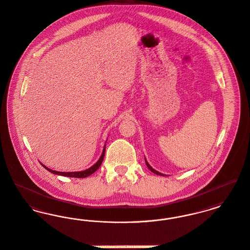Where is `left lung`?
<instances>
[{
	"label": "left lung",
	"instance_id": "1",
	"mask_svg": "<svg viewBox=\"0 0 250 250\" xmlns=\"http://www.w3.org/2000/svg\"><path fill=\"white\" fill-rule=\"evenodd\" d=\"M145 162H146V165H147V167H149V169H150L151 172H153L154 174H157V175H161V176H166V174H163V173H161V172H159V171L155 170L154 168H152V167H151V166H150V164L148 163V161L146 160V158H145Z\"/></svg>",
	"mask_w": 250,
	"mask_h": 250
}]
</instances>
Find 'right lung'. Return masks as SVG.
<instances>
[{
    "instance_id": "right-lung-1",
    "label": "right lung",
    "mask_w": 250,
    "mask_h": 250,
    "mask_svg": "<svg viewBox=\"0 0 250 250\" xmlns=\"http://www.w3.org/2000/svg\"><path fill=\"white\" fill-rule=\"evenodd\" d=\"M105 149H106V145H104V148H103V151L101 153V156L100 157V159L97 161L96 164H94L93 166L90 167L89 168L85 169V170H82V171H68V172H64V171H57V170H53L49 167H47L46 166H44L42 163H41L43 167H45L48 171H50L51 173H54V174H57V175H62V176H67V177H75V178H85L89 175H91L92 173H94L99 167H100L102 161H103V158H104V155H105Z\"/></svg>"
}]
</instances>
